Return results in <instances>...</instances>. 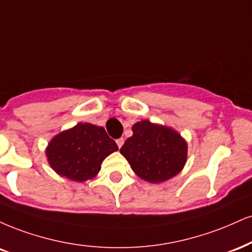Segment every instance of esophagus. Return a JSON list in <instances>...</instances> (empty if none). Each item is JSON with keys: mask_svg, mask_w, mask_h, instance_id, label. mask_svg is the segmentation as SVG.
Instances as JSON below:
<instances>
[{"mask_svg": "<svg viewBox=\"0 0 252 252\" xmlns=\"http://www.w3.org/2000/svg\"><path fill=\"white\" fill-rule=\"evenodd\" d=\"M116 143L118 145V148H121L124 143V139L123 138H118V139H116Z\"/></svg>", "mask_w": 252, "mask_h": 252, "instance_id": "34e87169", "label": "esophagus"}]
</instances>
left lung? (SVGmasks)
<instances>
[{
  "mask_svg": "<svg viewBox=\"0 0 252 252\" xmlns=\"http://www.w3.org/2000/svg\"><path fill=\"white\" fill-rule=\"evenodd\" d=\"M132 132L120 151L142 180L160 183L183 169L188 148L178 132L149 121L134 124Z\"/></svg>",
  "mask_w": 252,
  "mask_h": 252,
  "instance_id": "8db88e82",
  "label": "left lung"
}]
</instances>
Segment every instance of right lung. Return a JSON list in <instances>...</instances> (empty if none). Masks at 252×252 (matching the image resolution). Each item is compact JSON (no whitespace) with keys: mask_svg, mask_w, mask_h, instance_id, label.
Listing matches in <instances>:
<instances>
[{"mask_svg":"<svg viewBox=\"0 0 252 252\" xmlns=\"http://www.w3.org/2000/svg\"><path fill=\"white\" fill-rule=\"evenodd\" d=\"M118 150L116 142L102 126L78 123L55 136L48 145V162L57 174L71 181L95 177L105 157Z\"/></svg>","mask_w":252,"mask_h":252,"instance_id":"obj_1","label":"right lung"}]
</instances>
